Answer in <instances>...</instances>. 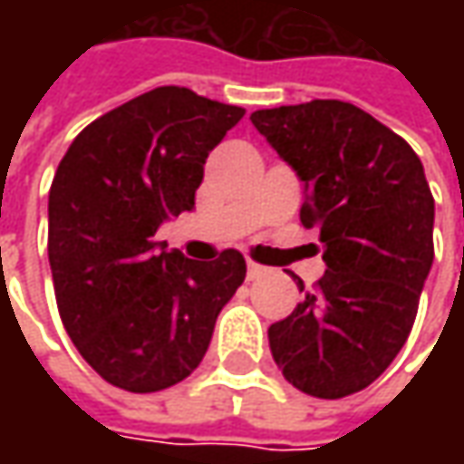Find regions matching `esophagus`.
Returning <instances> with one entry per match:
<instances>
[{"mask_svg":"<svg viewBox=\"0 0 464 464\" xmlns=\"http://www.w3.org/2000/svg\"><path fill=\"white\" fill-rule=\"evenodd\" d=\"M266 274H268V268H263V266H258V263L247 260V278H250V281H256V278L266 276Z\"/></svg>","mask_w":464,"mask_h":464,"instance_id":"obj_1","label":"esophagus"}]
</instances>
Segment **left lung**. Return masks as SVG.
I'll list each match as a JSON object with an SVG mask.
<instances>
[{"label":"left lung","mask_w":464,"mask_h":464,"mask_svg":"<svg viewBox=\"0 0 464 464\" xmlns=\"http://www.w3.org/2000/svg\"><path fill=\"white\" fill-rule=\"evenodd\" d=\"M250 121L304 183L299 219L320 232L325 260L317 289L268 328L271 353L296 390L338 401L374 382L408 341L434 263V196L411 144L351 102Z\"/></svg>","instance_id":"8db88e82"}]
</instances>
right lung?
Listing matches in <instances>:
<instances>
[{
    "instance_id": "right-lung-1",
    "label": "right lung",
    "mask_w": 464,
    "mask_h": 464,
    "mask_svg": "<svg viewBox=\"0 0 464 464\" xmlns=\"http://www.w3.org/2000/svg\"><path fill=\"white\" fill-rule=\"evenodd\" d=\"M245 116L188 87H157L100 116L63 154L48 193V263L59 314L105 382L157 392L201 364L245 281L224 250L190 260L154 242L193 211L208 152Z\"/></svg>"
}]
</instances>
